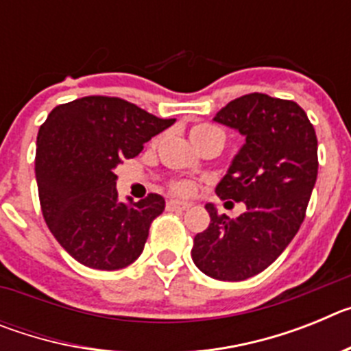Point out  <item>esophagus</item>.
Instances as JSON below:
<instances>
[{"mask_svg": "<svg viewBox=\"0 0 351 351\" xmlns=\"http://www.w3.org/2000/svg\"><path fill=\"white\" fill-rule=\"evenodd\" d=\"M167 209L169 210H186V209H190V204L179 202V200H169V202H167Z\"/></svg>", "mask_w": 351, "mask_h": 351, "instance_id": "obj_1", "label": "esophagus"}]
</instances>
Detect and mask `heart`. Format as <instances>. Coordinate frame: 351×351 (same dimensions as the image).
Segmentation results:
<instances>
[{
  "instance_id": "b5f03b06",
  "label": "heart",
  "mask_w": 351,
  "mask_h": 351,
  "mask_svg": "<svg viewBox=\"0 0 351 351\" xmlns=\"http://www.w3.org/2000/svg\"><path fill=\"white\" fill-rule=\"evenodd\" d=\"M190 138L193 142L195 147L202 145L204 142H216L223 147L225 144V133H223L221 128L218 126L209 125V123H200V125H195L193 128L190 130ZM170 191L173 195H181V197H188L193 191V186L188 181H172L169 184Z\"/></svg>"
}]
</instances>
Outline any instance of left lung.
Here are the masks:
<instances>
[{"mask_svg": "<svg viewBox=\"0 0 351 351\" xmlns=\"http://www.w3.org/2000/svg\"><path fill=\"white\" fill-rule=\"evenodd\" d=\"M214 121L246 137L216 186L246 213L230 219L207 204L210 223L195 235L191 258L214 280L243 281L265 271L299 232L318 176V141L302 107L263 93L235 98Z\"/></svg>", "mask_w": 351, "mask_h": 351, "instance_id": "1", "label": "left lung"}]
</instances>
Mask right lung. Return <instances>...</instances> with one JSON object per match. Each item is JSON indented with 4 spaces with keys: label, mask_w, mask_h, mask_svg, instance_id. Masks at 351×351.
<instances>
[{
    "label": "right lung",
    "mask_w": 351,
    "mask_h": 351,
    "mask_svg": "<svg viewBox=\"0 0 351 351\" xmlns=\"http://www.w3.org/2000/svg\"><path fill=\"white\" fill-rule=\"evenodd\" d=\"M116 96H84L52 108L36 137L35 173L43 219L79 263L117 271L141 256L161 195L117 200L114 169L173 125Z\"/></svg>",
    "instance_id": "obj_1"
}]
</instances>
